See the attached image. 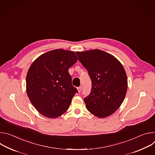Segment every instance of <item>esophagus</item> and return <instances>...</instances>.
<instances>
[{"label":"esophagus","instance_id":"34e87169","mask_svg":"<svg viewBox=\"0 0 155 155\" xmlns=\"http://www.w3.org/2000/svg\"><path fill=\"white\" fill-rule=\"evenodd\" d=\"M77 90H78V93H80L81 91V86L78 87H77Z\"/></svg>","mask_w":155,"mask_h":155}]
</instances>
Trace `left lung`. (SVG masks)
I'll list each match as a JSON object with an SVG mask.
<instances>
[{"label": "left lung", "instance_id": "8db88e82", "mask_svg": "<svg viewBox=\"0 0 155 155\" xmlns=\"http://www.w3.org/2000/svg\"><path fill=\"white\" fill-rule=\"evenodd\" d=\"M77 54L92 81L91 93L84 99L86 108L99 118L112 115L127 92V78L123 66L115 56L101 50Z\"/></svg>", "mask_w": 155, "mask_h": 155}]
</instances>
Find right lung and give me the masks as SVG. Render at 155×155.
Returning a JSON list of instances; mask_svg holds the SVG:
<instances>
[{"label":"right lung","mask_w":155,"mask_h":155,"mask_svg":"<svg viewBox=\"0 0 155 155\" xmlns=\"http://www.w3.org/2000/svg\"><path fill=\"white\" fill-rule=\"evenodd\" d=\"M74 51L56 49L38 56L26 75L28 97L37 111L56 118L69 108L78 92L72 84L69 69L77 61Z\"/></svg>","instance_id":"right-lung-1"}]
</instances>
